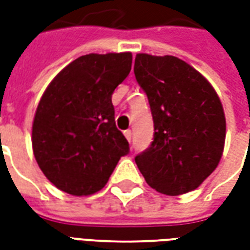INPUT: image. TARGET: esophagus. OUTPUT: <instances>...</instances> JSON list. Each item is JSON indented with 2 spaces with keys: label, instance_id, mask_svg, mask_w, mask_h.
<instances>
[{
  "label": "esophagus",
  "instance_id": "obj_1",
  "mask_svg": "<svg viewBox=\"0 0 250 250\" xmlns=\"http://www.w3.org/2000/svg\"><path fill=\"white\" fill-rule=\"evenodd\" d=\"M125 139L128 142H131V136H132V132H131V130H125Z\"/></svg>",
  "mask_w": 250,
  "mask_h": 250
}]
</instances>
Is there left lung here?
<instances>
[{
  "mask_svg": "<svg viewBox=\"0 0 250 250\" xmlns=\"http://www.w3.org/2000/svg\"><path fill=\"white\" fill-rule=\"evenodd\" d=\"M134 72L154 119L151 146L135 157L148 186L166 195L193 191L213 173L224 152L225 112L197 69L174 56L138 53Z\"/></svg>",
  "mask_w": 250,
  "mask_h": 250,
  "instance_id": "left-lung-1",
  "label": "left lung"
}]
</instances>
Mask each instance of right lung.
Returning <instances> with one entry per match:
<instances>
[{"label":"right lung","instance_id":"1","mask_svg":"<svg viewBox=\"0 0 250 250\" xmlns=\"http://www.w3.org/2000/svg\"><path fill=\"white\" fill-rule=\"evenodd\" d=\"M131 62V52L80 56L42 93L32 125L33 154L49 182L64 193H98L130 151L115 125L111 98Z\"/></svg>","mask_w":250,"mask_h":250}]
</instances>
